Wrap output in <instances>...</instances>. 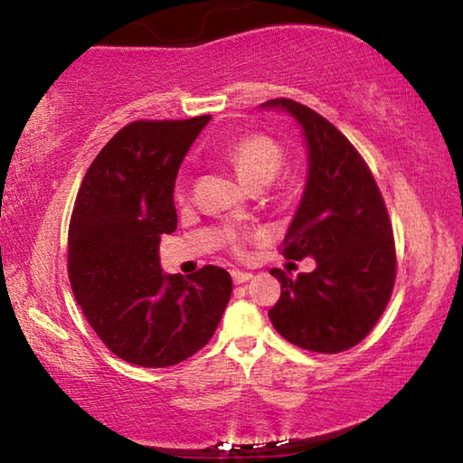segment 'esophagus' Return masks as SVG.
<instances>
[{"label":"esophagus","instance_id":"esophagus-1","mask_svg":"<svg viewBox=\"0 0 463 463\" xmlns=\"http://www.w3.org/2000/svg\"><path fill=\"white\" fill-rule=\"evenodd\" d=\"M231 276H232V281H234V284H245V281H249L250 278H253V273L234 269V271L231 273Z\"/></svg>","mask_w":463,"mask_h":463}]
</instances>
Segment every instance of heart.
<instances>
[{
    "label": "heart",
    "mask_w": 463,
    "mask_h": 463,
    "mask_svg": "<svg viewBox=\"0 0 463 463\" xmlns=\"http://www.w3.org/2000/svg\"><path fill=\"white\" fill-rule=\"evenodd\" d=\"M226 159H229L241 182L249 187L268 185L276 179L281 165H284V153H281L279 145L263 135L242 137L226 151ZM177 200H185L184 187L177 190ZM231 239H234V234H231Z\"/></svg>",
    "instance_id": "1"
}]
</instances>
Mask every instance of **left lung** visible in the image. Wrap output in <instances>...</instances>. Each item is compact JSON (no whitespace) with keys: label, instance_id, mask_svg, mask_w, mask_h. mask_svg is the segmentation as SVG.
Listing matches in <instances>:
<instances>
[{"label":"left lung","instance_id":"1","mask_svg":"<svg viewBox=\"0 0 463 463\" xmlns=\"http://www.w3.org/2000/svg\"><path fill=\"white\" fill-rule=\"evenodd\" d=\"M294 116L308 148V177L281 253L317 269L296 279L269 273L281 296L269 320L286 341L317 354L354 347L378 323L396 278L386 203L355 146L315 109L278 98L261 104Z\"/></svg>","mask_w":463,"mask_h":463}]
</instances>
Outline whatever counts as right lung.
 Wrapping results in <instances>:
<instances>
[{"label": "right lung", "mask_w": 463, "mask_h": 463, "mask_svg": "<svg viewBox=\"0 0 463 463\" xmlns=\"http://www.w3.org/2000/svg\"><path fill=\"white\" fill-rule=\"evenodd\" d=\"M210 116L137 120L116 132L85 174L69 224V279L85 318L114 355L175 365L206 345L231 300V273L203 265L167 276L161 234L177 229L179 165Z\"/></svg>", "instance_id": "1"}]
</instances>
